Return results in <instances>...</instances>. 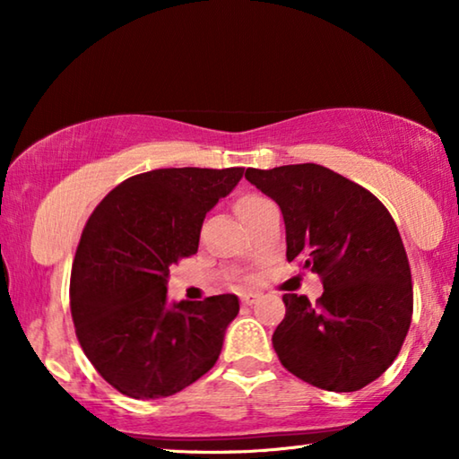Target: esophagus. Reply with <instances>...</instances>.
<instances>
[{"mask_svg": "<svg viewBox=\"0 0 459 459\" xmlns=\"http://www.w3.org/2000/svg\"><path fill=\"white\" fill-rule=\"evenodd\" d=\"M259 299H261V295H259V293H253V291H245L243 295H240V301H243L245 306H253V304H257Z\"/></svg>", "mask_w": 459, "mask_h": 459, "instance_id": "esophagus-1", "label": "esophagus"}]
</instances>
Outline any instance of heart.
I'll use <instances>...</instances> for the list:
<instances>
[{"label":"heart","mask_w":459,"mask_h":459,"mask_svg":"<svg viewBox=\"0 0 459 459\" xmlns=\"http://www.w3.org/2000/svg\"><path fill=\"white\" fill-rule=\"evenodd\" d=\"M265 202H267L265 198L255 196V194H247V196H240L237 200V204H235V211L238 214V219L245 221L248 214H253L261 204H265Z\"/></svg>","instance_id":"obj_1"}]
</instances>
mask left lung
I'll return each instance as SVG.
<instances>
[{
  "label": "left lung",
  "mask_w": 459,
  "mask_h": 459,
  "mask_svg": "<svg viewBox=\"0 0 459 459\" xmlns=\"http://www.w3.org/2000/svg\"><path fill=\"white\" fill-rule=\"evenodd\" d=\"M285 221L287 261L322 277L324 293H285L273 332L283 367L324 391H360L397 359L413 316V283L397 224L367 188L317 164L248 168Z\"/></svg>",
  "instance_id": "obj_1"
}]
</instances>
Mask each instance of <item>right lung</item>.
I'll return each mask as SVG.
<instances>
[{"mask_svg":"<svg viewBox=\"0 0 459 459\" xmlns=\"http://www.w3.org/2000/svg\"><path fill=\"white\" fill-rule=\"evenodd\" d=\"M245 168H164L121 182L89 216L71 273L82 352L131 399L180 393L219 360L238 298L168 306L169 267L198 251L206 212Z\"/></svg>","mask_w":459,"mask_h":459,"instance_id":"add662e5","label":"right lung"}]
</instances>
